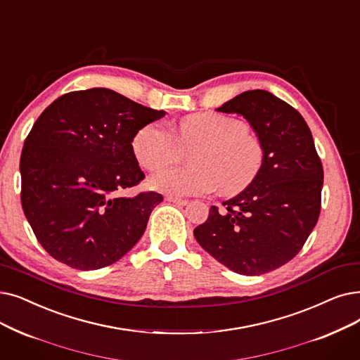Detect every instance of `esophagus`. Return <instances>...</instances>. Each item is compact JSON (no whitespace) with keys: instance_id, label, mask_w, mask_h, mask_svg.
Here are the masks:
<instances>
[{"instance_id":"obj_1","label":"esophagus","mask_w":360,"mask_h":360,"mask_svg":"<svg viewBox=\"0 0 360 360\" xmlns=\"http://www.w3.org/2000/svg\"><path fill=\"white\" fill-rule=\"evenodd\" d=\"M166 201H169V202H175V205H179V206L188 205V200H186V198L174 197V195H166Z\"/></svg>"}]
</instances>
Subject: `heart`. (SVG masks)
Segmentation results:
<instances>
[{
  "label": "heart",
  "instance_id": "b5f03b06",
  "mask_svg": "<svg viewBox=\"0 0 360 360\" xmlns=\"http://www.w3.org/2000/svg\"><path fill=\"white\" fill-rule=\"evenodd\" d=\"M191 166L163 169L151 178L153 188L170 195L207 194L219 188L232 195L252 184L264 162L262 139L241 120L216 112L194 113L179 120L172 135L159 123L139 129L132 139L138 163L159 170L190 148Z\"/></svg>",
  "mask_w": 360,
  "mask_h": 360
}]
</instances>
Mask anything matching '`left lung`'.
Here are the masks:
<instances>
[{"label":"left lung","mask_w":360,"mask_h":360,"mask_svg":"<svg viewBox=\"0 0 360 360\" xmlns=\"http://www.w3.org/2000/svg\"><path fill=\"white\" fill-rule=\"evenodd\" d=\"M217 112L237 113L264 147L257 178L224 209L212 206L194 229L198 244L241 275H262L288 263L321 213L323 169L314 136L294 107L263 89L245 91Z\"/></svg>","instance_id":"obj_1"}]
</instances>
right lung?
<instances>
[{
  "label": "right lung",
  "mask_w": 360,
  "mask_h": 360,
  "mask_svg": "<svg viewBox=\"0 0 360 360\" xmlns=\"http://www.w3.org/2000/svg\"><path fill=\"white\" fill-rule=\"evenodd\" d=\"M165 116L107 88L73 91L34 123L20 155L22 207L44 250L79 271L108 266L143 237L154 191L123 197L146 175L135 134Z\"/></svg>",
  "instance_id": "1"
}]
</instances>
